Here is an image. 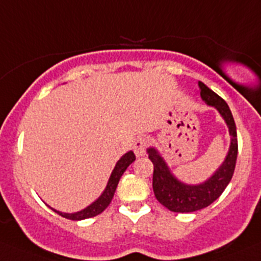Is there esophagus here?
I'll list each match as a JSON object with an SVG mask.
<instances>
[{
    "instance_id": "34e87169",
    "label": "esophagus",
    "mask_w": 261,
    "mask_h": 261,
    "mask_svg": "<svg viewBox=\"0 0 261 261\" xmlns=\"http://www.w3.org/2000/svg\"><path fill=\"white\" fill-rule=\"evenodd\" d=\"M146 146H148V139L146 138H139L138 140L134 143V153L136 154V156H141L145 154Z\"/></svg>"
}]
</instances>
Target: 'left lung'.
<instances>
[{
	"instance_id": "obj_1",
	"label": "left lung",
	"mask_w": 261,
	"mask_h": 261,
	"mask_svg": "<svg viewBox=\"0 0 261 261\" xmlns=\"http://www.w3.org/2000/svg\"><path fill=\"white\" fill-rule=\"evenodd\" d=\"M199 87H200V95L203 100H205L206 105L214 106L223 116L224 121L228 125L229 134L232 136L231 146H229L228 155L221 168L205 184L198 185V186H189V185L177 181L169 173L168 167L166 166L158 151L153 148L148 149L149 159L154 166V195L162 205H164L169 211L176 212V213H190V212L200 211V209L211 205L221 196L227 185L229 184L232 176H233L234 167H236L239 144H237L236 123H234L231 110H229L228 105L224 102L223 98L209 89L204 83H199Z\"/></svg>"
}]
</instances>
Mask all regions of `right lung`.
<instances>
[{"mask_svg":"<svg viewBox=\"0 0 261 261\" xmlns=\"http://www.w3.org/2000/svg\"><path fill=\"white\" fill-rule=\"evenodd\" d=\"M134 161H135V154H134L133 151H128V153H126L125 155L117 162V164H116L115 169H113L112 174H111L110 181H108V185L107 187H106L105 192L102 194V196H100L97 201H94L92 205L85 208L84 211L77 212V213H72V214L61 213V212H57V211L55 212L60 214L61 217H63V218L71 219V221H82V219L92 218V217H95L98 216V214H100L111 204L113 195H115L116 187H117L121 176H122L123 172L126 171V168H127Z\"/></svg>","mask_w":261,"mask_h":261,"instance_id":"1","label":"right lung"}]
</instances>
